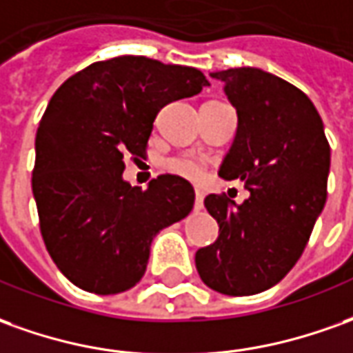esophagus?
<instances>
[{"mask_svg": "<svg viewBox=\"0 0 353 353\" xmlns=\"http://www.w3.org/2000/svg\"><path fill=\"white\" fill-rule=\"evenodd\" d=\"M194 209L201 211L203 209V192L196 190V201H194Z\"/></svg>", "mask_w": 353, "mask_h": 353, "instance_id": "obj_1", "label": "esophagus"}]
</instances>
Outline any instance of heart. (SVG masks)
<instances>
[{
  "instance_id": "obj_1",
  "label": "heart",
  "mask_w": 353,
  "mask_h": 353,
  "mask_svg": "<svg viewBox=\"0 0 353 353\" xmlns=\"http://www.w3.org/2000/svg\"><path fill=\"white\" fill-rule=\"evenodd\" d=\"M167 169L172 172V174H179L186 181L200 182L203 176H205V169L196 157H190V155H179V157H171L167 161Z\"/></svg>"
}]
</instances>
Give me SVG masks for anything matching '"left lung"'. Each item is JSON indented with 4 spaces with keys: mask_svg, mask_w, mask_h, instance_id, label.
Returning <instances> with one entry per match:
<instances>
[{
    "mask_svg": "<svg viewBox=\"0 0 353 353\" xmlns=\"http://www.w3.org/2000/svg\"><path fill=\"white\" fill-rule=\"evenodd\" d=\"M211 77L225 84L238 115L219 174L244 182L250 198H205L219 236L196 252V269L215 292L252 296L281 283L300 259L327 201L330 145L315 105L290 82L255 67Z\"/></svg>",
    "mask_w": 353,
    "mask_h": 353,
    "instance_id": "obj_1",
    "label": "left lung"
}]
</instances>
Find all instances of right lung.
<instances>
[{
	"label": "right lung",
	"instance_id": "1",
	"mask_svg": "<svg viewBox=\"0 0 353 353\" xmlns=\"http://www.w3.org/2000/svg\"><path fill=\"white\" fill-rule=\"evenodd\" d=\"M208 84L194 67L123 55L92 63L53 94L36 132L32 194L46 248L74 286L130 290L155 234L192 211L186 179L161 174L142 190L123 179V157H144L159 109Z\"/></svg>",
	"mask_w": 353,
	"mask_h": 353
}]
</instances>
